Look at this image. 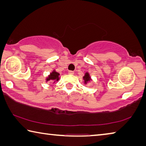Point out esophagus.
I'll return each mask as SVG.
<instances>
[{
	"label": "esophagus",
	"mask_w": 146,
	"mask_h": 146,
	"mask_svg": "<svg viewBox=\"0 0 146 146\" xmlns=\"http://www.w3.org/2000/svg\"><path fill=\"white\" fill-rule=\"evenodd\" d=\"M68 73L70 74V75H73V74H74V71H68Z\"/></svg>",
	"instance_id": "1"
}]
</instances>
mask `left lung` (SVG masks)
I'll use <instances>...</instances> for the list:
<instances>
[{"instance_id": "obj_1", "label": "left lung", "mask_w": 146, "mask_h": 146, "mask_svg": "<svg viewBox=\"0 0 146 146\" xmlns=\"http://www.w3.org/2000/svg\"><path fill=\"white\" fill-rule=\"evenodd\" d=\"M83 78H84V80H85V84H86L88 81L91 80V78H90V76H89V75L88 73H86V75H85V76H84Z\"/></svg>"}]
</instances>
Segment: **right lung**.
Wrapping results in <instances>:
<instances>
[{
  "label": "right lung",
  "mask_w": 146,
  "mask_h": 146,
  "mask_svg": "<svg viewBox=\"0 0 146 146\" xmlns=\"http://www.w3.org/2000/svg\"><path fill=\"white\" fill-rule=\"evenodd\" d=\"M59 73H58L57 72H56V71H54L52 73H50V75L48 76V77L46 78V81H49V80L58 81L59 79Z\"/></svg>",
  "instance_id": "obj_1"
}]
</instances>
